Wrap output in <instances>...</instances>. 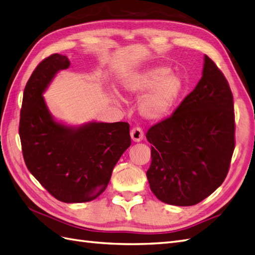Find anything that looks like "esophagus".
<instances>
[{
    "label": "esophagus",
    "mask_w": 255,
    "mask_h": 255,
    "mask_svg": "<svg viewBox=\"0 0 255 255\" xmlns=\"http://www.w3.org/2000/svg\"><path fill=\"white\" fill-rule=\"evenodd\" d=\"M131 137L134 141H140L144 138V132H142V129L138 127L133 128L131 129Z\"/></svg>",
    "instance_id": "1"
}]
</instances>
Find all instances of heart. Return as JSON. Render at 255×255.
<instances>
[{
	"label": "heart",
	"instance_id": "b5f03b06",
	"mask_svg": "<svg viewBox=\"0 0 255 255\" xmlns=\"http://www.w3.org/2000/svg\"><path fill=\"white\" fill-rule=\"evenodd\" d=\"M123 88L128 95L139 96L146 92L139 104L140 114L156 120L169 114L176 104L184 90V81L169 67L157 66L135 74Z\"/></svg>",
	"mask_w": 255,
	"mask_h": 255
}]
</instances>
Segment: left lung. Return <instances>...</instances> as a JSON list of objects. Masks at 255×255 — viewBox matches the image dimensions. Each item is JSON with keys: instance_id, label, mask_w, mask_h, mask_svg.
<instances>
[{"instance_id": "8db88e82", "label": "left lung", "mask_w": 255, "mask_h": 255, "mask_svg": "<svg viewBox=\"0 0 255 255\" xmlns=\"http://www.w3.org/2000/svg\"><path fill=\"white\" fill-rule=\"evenodd\" d=\"M234 97L220 68L206 55L202 78L169 118L148 129L146 173L159 200L195 206L224 182L235 149Z\"/></svg>"}]
</instances>
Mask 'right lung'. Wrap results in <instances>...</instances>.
<instances>
[{
	"mask_svg": "<svg viewBox=\"0 0 255 255\" xmlns=\"http://www.w3.org/2000/svg\"><path fill=\"white\" fill-rule=\"evenodd\" d=\"M67 56L52 54L36 66L23 91L19 136L24 163L56 199L89 202L103 194L122 153L131 146L128 122H92L79 128L53 120L43 92Z\"/></svg>",
	"mask_w": 255,
	"mask_h": 255,
	"instance_id": "1",
	"label": "right lung"
}]
</instances>
